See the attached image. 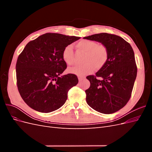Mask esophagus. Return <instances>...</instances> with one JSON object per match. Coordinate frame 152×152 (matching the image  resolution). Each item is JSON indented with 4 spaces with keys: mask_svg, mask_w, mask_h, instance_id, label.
<instances>
[{
    "mask_svg": "<svg viewBox=\"0 0 152 152\" xmlns=\"http://www.w3.org/2000/svg\"><path fill=\"white\" fill-rule=\"evenodd\" d=\"M86 77L84 76H78V79H79V81H81V80H82L83 79H84Z\"/></svg>",
    "mask_w": 152,
    "mask_h": 152,
    "instance_id": "esophagus-1",
    "label": "esophagus"
}]
</instances>
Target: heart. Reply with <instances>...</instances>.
<instances>
[{
	"mask_svg": "<svg viewBox=\"0 0 152 152\" xmlns=\"http://www.w3.org/2000/svg\"><path fill=\"white\" fill-rule=\"evenodd\" d=\"M79 51L85 53L82 59L84 63L68 70L69 72L78 75H86L93 72L94 68L97 70L103 68L109 58V51L107 45L98 43L94 40H82L75 44ZM63 61L68 65L75 63V56L72 45H68L63 49L62 53Z\"/></svg>",
	"mask_w": 152,
	"mask_h": 152,
	"instance_id": "b5f03b06",
	"label": "heart"
}]
</instances>
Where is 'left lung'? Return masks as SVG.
<instances>
[{
  "mask_svg": "<svg viewBox=\"0 0 152 152\" xmlns=\"http://www.w3.org/2000/svg\"><path fill=\"white\" fill-rule=\"evenodd\" d=\"M107 45L108 60L96 75L86 78V102L98 112L110 114L122 108L129 100L137 75L134 53L129 43L114 34L102 33L86 37ZM100 79H99V78Z\"/></svg>",
  "mask_w": 152,
  "mask_h": 152,
  "instance_id": "1",
  "label": "left lung"
}]
</instances>
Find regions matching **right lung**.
Returning a JSON list of instances; mask_svg holds the SVG:
<instances>
[{"mask_svg":"<svg viewBox=\"0 0 152 152\" xmlns=\"http://www.w3.org/2000/svg\"><path fill=\"white\" fill-rule=\"evenodd\" d=\"M80 39L47 33L26 45L17 59L16 83L22 99L30 108L49 113L65 104L68 91L79 80L72 73L61 76L67 67L63 50Z\"/></svg>","mask_w":152,"mask_h":152,"instance_id":"right-lung-1","label":"right lung"}]
</instances>
